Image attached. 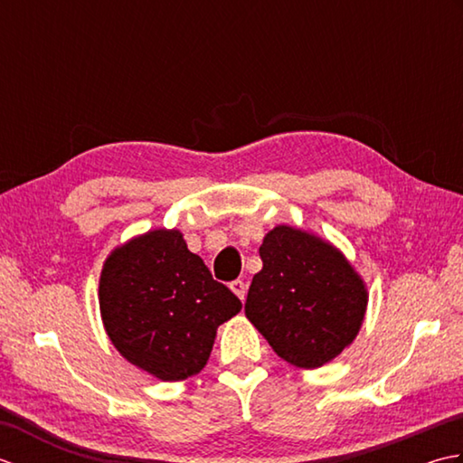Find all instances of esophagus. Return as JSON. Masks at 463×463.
<instances>
[{
    "mask_svg": "<svg viewBox=\"0 0 463 463\" xmlns=\"http://www.w3.org/2000/svg\"><path fill=\"white\" fill-rule=\"evenodd\" d=\"M231 290L237 294L241 300H244V297H247V282H244V280H234V282H231Z\"/></svg>",
    "mask_w": 463,
    "mask_h": 463,
    "instance_id": "obj_1",
    "label": "esophagus"
}]
</instances>
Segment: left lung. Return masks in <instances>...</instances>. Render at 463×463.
I'll return each instance as SVG.
<instances>
[{
  "label": "left lung",
  "mask_w": 463,
  "mask_h": 463,
  "mask_svg": "<svg viewBox=\"0 0 463 463\" xmlns=\"http://www.w3.org/2000/svg\"><path fill=\"white\" fill-rule=\"evenodd\" d=\"M244 314L272 350L297 368H320L350 346L364 322L366 284L317 234L279 224L260 244Z\"/></svg>",
  "instance_id": "left-lung-1"
}]
</instances>
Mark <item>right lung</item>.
Masks as SVG:
<instances>
[{"label":"right lung","instance_id":"add662e5","mask_svg":"<svg viewBox=\"0 0 463 463\" xmlns=\"http://www.w3.org/2000/svg\"><path fill=\"white\" fill-rule=\"evenodd\" d=\"M107 336L133 366L163 382L199 373L216 328L242 308L179 231L155 229L117 247L99 279Z\"/></svg>","mask_w":463,"mask_h":463}]
</instances>
